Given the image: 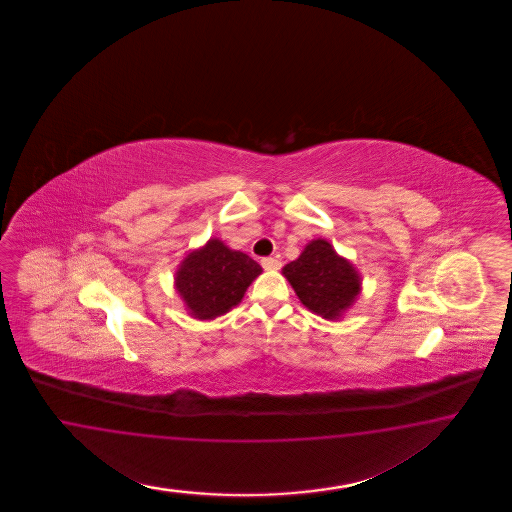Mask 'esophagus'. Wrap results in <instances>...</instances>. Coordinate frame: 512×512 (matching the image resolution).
<instances>
[{"label": "esophagus", "instance_id": "obj_1", "mask_svg": "<svg viewBox=\"0 0 512 512\" xmlns=\"http://www.w3.org/2000/svg\"><path fill=\"white\" fill-rule=\"evenodd\" d=\"M261 264H263L264 270H279V266H281L278 259H274V257H264Z\"/></svg>", "mask_w": 512, "mask_h": 512}]
</instances>
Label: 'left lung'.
Here are the masks:
<instances>
[{
  "mask_svg": "<svg viewBox=\"0 0 512 512\" xmlns=\"http://www.w3.org/2000/svg\"><path fill=\"white\" fill-rule=\"evenodd\" d=\"M283 276L308 310L330 321L340 319L362 291L357 268L325 238L311 240L296 261L283 266Z\"/></svg>",
  "mask_w": 512,
  "mask_h": 512,
  "instance_id": "8db88e82",
  "label": "left lung"
}]
</instances>
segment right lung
Returning <instances> with one entry per match:
<instances>
[{"label": "right lung", "mask_w": 512, "mask_h": 512, "mask_svg": "<svg viewBox=\"0 0 512 512\" xmlns=\"http://www.w3.org/2000/svg\"><path fill=\"white\" fill-rule=\"evenodd\" d=\"M261 272L249 255L210 238L202 248L187 253L176 270L174 287L189 315L206 321L238 306Z\"/></svg>", "instance_id": "right-lung-1"}]
</instances>
